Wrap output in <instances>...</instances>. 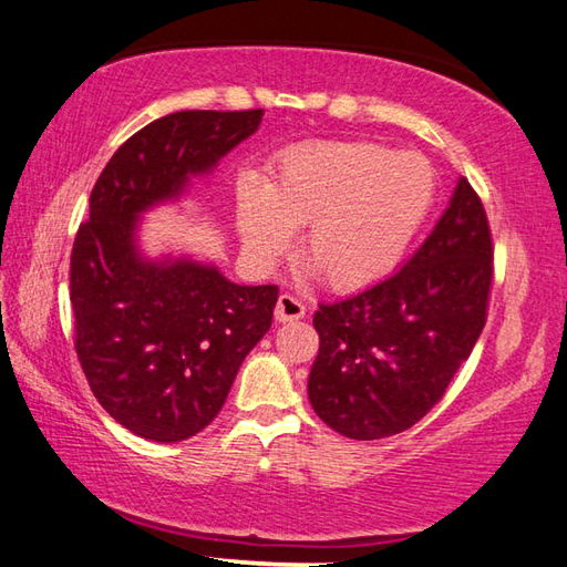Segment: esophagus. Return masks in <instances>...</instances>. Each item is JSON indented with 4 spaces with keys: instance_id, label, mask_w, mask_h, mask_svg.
I'll return each mask as SVG.
<instances>
[{
    "instance_id": "obj_1",
    "label": "esophagus",
    "mask_w": 567,
    "mask_h": 567,
    "mask_svg": "<svg viewBox=\"0 0 567 567\" xmlns=\"http://www.w3.org/2000/svg\"><path fill=\"white\" fill-rule=\"evenodd\" d=\"M274 316H276V320H279V322H293V320H300V318L306 316V308L293 296L284 293V296H279V300H276Z\"/></svg>"
}]
</instances>
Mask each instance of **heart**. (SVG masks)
<instances>
[{
    "label": "heart",
    "instance_id": "obj_1",
    "mask_svg": "<svg viewBox=\"0 0 567 567\" xmlns=\"http://www.w3.org/2000/svg\"><path fill=\"white\" fill-rule=\"evenodd\" d=\"M436 177L420 153L381 143H322L288 153L274 177L237 192L245 255L271 267L302 230L300 251L324 284L351 293L383 281L430 216Z\"/></svg>",
    "mask_w": 567,
    "mask_h": 567
}]
</instances>
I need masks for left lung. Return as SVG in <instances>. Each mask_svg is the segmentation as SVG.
I'll list each match as a JSON object with an SVG mask.
<instances>
[{"label": "left lung", "instance_id": "8db88e82", "mask_svg": "<svg viewBox=\"0 0 567 567\" xmlns=\"http://www.w3.org/2000/svg\"><path fill=\"white\" fill-rule=\"evenodd\" d=\"M493 240L463 177L444 216L400 271L322 303L308 398L318 417L359 442L393 436L444 398L487 316Z\"/></svg>", "mask_w": 567, "mask_h": 567}]
</instances>
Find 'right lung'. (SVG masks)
Returning a JSON list of instances; mask_svg holds the SVG:
<instances>
[{
    "instance_id": "add662e5",
    "label": "right lung",
    "mask_w": 567,
    "mask_h": 567,
    "mask_svg": "<svg viewBox=\"0 0 567 567\" xmlns=\"http://www.w3.org/2000/svg\"><path fill=\"white\" fill-rule=\"evenodd\" d=\"M264 111H177L128 137L90 196L70 259L74 349L94 398L125 430L184 442L220 412L269 332L276 286H240L216 264L150 259L143 213L179 200L257 133Z\"/></svg>"
}]
</instances>
